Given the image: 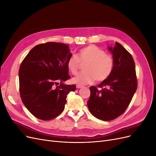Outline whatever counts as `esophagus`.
<instances>
[{"instance_id":"obj_1","label":"esophagus","mask_w":156,"mask_h":156,"mask_svg":"<svg viewBox=\"0 0 156 156\" xmlns=\"http://www.w3.org/2000/svg\"><path fill=\"white\" fill-rule=\"evenodd\" d=\"M83 86L79 85V84H77V85H76V88H83Z\"/></svg>"}]
</instances>
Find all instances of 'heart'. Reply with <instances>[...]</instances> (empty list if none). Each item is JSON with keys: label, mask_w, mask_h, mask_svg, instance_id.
Instances as JSON below:
<instances>
[{"label": "heart", "mask_w": 156, "mask_h": 156, "mask_svg": "<svg viewBox=\"0 0 156 156\" xmlns=\"http://www.w3.org/2000/svg\"><path fill=\"white\" fill-rule=\"evenodd\" d=\"M81 62H87L84 67L85 72L79 73L72 79V82L79 85L101 82L110 76L114 69L115 60L112 56L96 45H89L79 51L77 56L73 55L67 61V68L72 74L77 73Z\"/></svg>", "instance_id": "1"}]
</instances>
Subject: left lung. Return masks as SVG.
<instances>
[{
  "label": "left lung",
  "mask_w": 156,
  "mask_h": 156,
  "mask_svg": "<svg viewBox=\"0 0 156 156\" xmlns=\"http://www.w3.org/2000/svg\"><path fill=\"white\" fill-rule=\"evenodd\" d=\"M114 58L115 65L111 75L98 87H90L88 109L97 119L109 121L120 116L129 105L137 88L135 65L131 55L116 42L108 47Z\"/></svg>",
  "instance_id": "obj_1"
}]
</instances>
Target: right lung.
Segmentation results:
<instances>
[{
  "mask_svg": "<svg viewBox=\"0 0 156 156\" xmlns=\"http://www.w3.org/2000/svg\"><path fill=\"white\" fill-rule=\"evenodd\" d=\"M72 54L69 46L48 42L33 48L23 60L19 71L21 100L32 115L50 120L64 109L67 95L75 91V84L64 81L70 78L67 61ZM57 81L61 84L57 87Z\"/></svg>",
  "mask_w": 156,
  "mask_h": 156,
  "instance_id": "add662e5",
  "label": "right lung"
}]
</instances>
